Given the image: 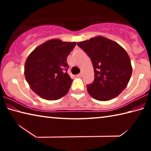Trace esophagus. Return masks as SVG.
Here are the masks:
<instances>
[{
  "label": "esophagus",
  "mask_w": 151,
  "mask_h": 151,
  "mask_svg": "<svg viewBox=\"0 0 151 151\" xmlns=\"http://www.w3.org/2000/svg\"><path fill=\"white\" fill-rule=\"evenodd\" d=\"M82 75H83V74H82L81 73H79V74H78L77 75H76V76H77V77H81L82 76Z\"/></svg>",
  "instance_id": "34e87169"
}]
</instances>
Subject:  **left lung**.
Wrapping results in <instances>:
<instances>
[{
  "instance_id": "left-lung-1",
  "label": "left lung",
  "mask_w": 151,
  "mask_h": 151,
  "mask_svg": "<svg viewBox=\"0 0 151 151\" xmlns=\"http://www.w3.org/2000/svg\"><path fill=\"white\" fill-rule=\"evenodd\" d=\"M77 45L91 58L93 65L94 79L86 86L88 94L101 101H109L121 94L132 74L131 60L124 48L101 36Z\"/></svg>"
}]
</instances>
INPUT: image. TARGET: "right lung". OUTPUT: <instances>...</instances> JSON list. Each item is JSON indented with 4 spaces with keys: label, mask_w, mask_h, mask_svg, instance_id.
<instances>
[{
    "label": "right lung",
    "mask_w": 151,
    "mask_h": 151,
    "mask_svg": "<svg viewBox=\"0 0 151 151\" xmlns=\"http://www.w3.org/2000/svg\"><path fill=\"white\" fill-rule=\"evenodd\" d=\"M76 42L52 39L30 53L24 65L25 78L32 91L46 100H58L69 91L73 80L66 58Z\"/></svg>",
    "instance_id": "right-lung-1"
}]
</instances>
